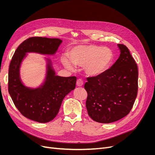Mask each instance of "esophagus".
<instances>
[{
    "instance_id": "1",
    "label": "esophagus",
    "mask_w": 155,
    "mask_h": 155,
    "mask_svg": "<svg viewBox=\"0 0 155 155\" xmlns=\"http://www.w3.org/2000/svg\"><path fill=\"white\" fill-rule=\"evenodd\" d=\"M84 85L83 80L82 79H78L77 81V87H82Z\"/></svg>"
}]
</instances>
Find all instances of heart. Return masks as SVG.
<instances>
[{"mask_svg": "<svg viewBox=\"0 0 155 155\" xmlns=\"http://www.w3.org/2000/svg\"><path fill=\"white\" fill-rule=\"evenodd\" d=\"M70 59L63 56L62 64L67 68L74 70L75 67H84L88 75L98 76L108 68L112 60V53L109 48L94 45H80L70 51Z\"/></svg>", "mask_w": 155, "mask_h": 155, "instance_id": "1", "label": "heart"}]
</instances>
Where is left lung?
Here are the masks:
<instances>
[{"label": "left lung", "mask_w": 155, "mask_h": 155, "mask_svg": "<svg viewBox=\"0 0 155 155\" xmlns=\"http://www.w3.org/2000/svg\"><path fill=\"white\" fill-rule=\"evenodd\" d=\"M120 54L110 68L102 74L87 78L88 114L100 123H113L132 109L138 89V69L128 48L119 44Z\"/></svg>", "instance_id": "obj_1"}]
</instances>
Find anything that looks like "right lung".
Segmentation results:
<instances>
[{"mask_svg": "<svg viewBox=\"0 0 155 155\" xmlns=\"http://www.w3.org/2000/svg\"><path fill=\"white\" fill-rule=\"evenodd\" d=\"M61 42L58 38H29L18 46L10 63L8 91L12 100L22 116L38 123H48L56 116L64 97L75 89L77 77L55 75L49 60L44 85L31 89L21 83L20 65L26 53L53 54Z\"/></svg>", "mask_w": 155, "mask_h": 155, "instance_id": "obj_1", "label": "right lung"}]
</instances>
